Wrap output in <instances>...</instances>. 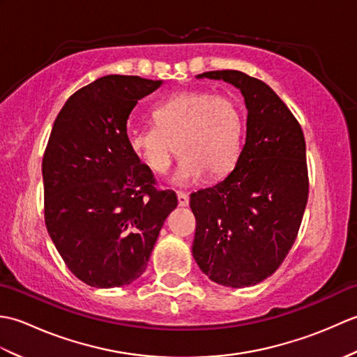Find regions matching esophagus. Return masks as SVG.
<instances>
[{"mask_svg": "<svg viewBox=\"0 0 357 357\" xmlns=\"http://www.w3.org/2000/svg\"><path fill=\"white\" fill-rule=\"evenodd\" d=\"M176 196H178L179 207H187V206H188V201H190V198H188V195H185V193H183V192H178Z\"/></svg>", "mask_w": 357, "mask_h": 357, "instance_id": "34e87169", "label": "esophagus"}]
</instances>
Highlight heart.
<instances>
[{
  "instance_id": "heart-1",
  "label": "heart",
  "mask_w": 357,
  "mask_h": 357,
  "mask_svg": "<svg viewBox=\"0 0 357 357\" xmlns=\"http://www.w3.org/2000/svg\"><path fill=\"white\" fill-rule=\"evenodd\" d=\"M151 119L155 128L128 135V149L136 161L156 174L169 170L178 151L183 158L172 179L174 185L190 187L204 173L222 178L236 165L244 119L231 98L187 90L159 104Z\"/></svg>"
}]
</instances>
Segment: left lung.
I'll return each instance as SVG.
<instances>
[{
    "label": "left lung",
    "instance_id": "8db88e82",
    "mask_svg": "<svg viewBox=\"0 0 357 357\" xmlns=\"http://www.w3.org/2000/svg\"><path fill=\"white\" fill-rule=\"evenodd\" d=\"M196 78L221 79L239 90L247 132L234 169L221 183L190 195L192 253L213 282L252 287L278 270L298 236L308 199L304 133L265 82L239 70Z\"/></svg>",
    "mask_w": 357,
    "mask_h": 357
}]
</instances>
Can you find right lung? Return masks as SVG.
I'll list each match as a JSON object with an SVG mask.
<instances>
[{
    "instance_id": "1",
    "label": "right lung",
    "mask_w": 357,
    "mask_h": 357,
    "mask_svg": "<svg viewBox=\"0 0 357 357\" xmlns=\"http://www.w3.org/2000/svg\"><path fill=\"white\" fill-rule=\"evenodd\" d=\"M161 84L98 78L67 100L53 124L43 158L45 225L67 267L90 287L138 279L178 206L174 192H158L128 149V116Z\"/></svg>"
}]
</instances>
